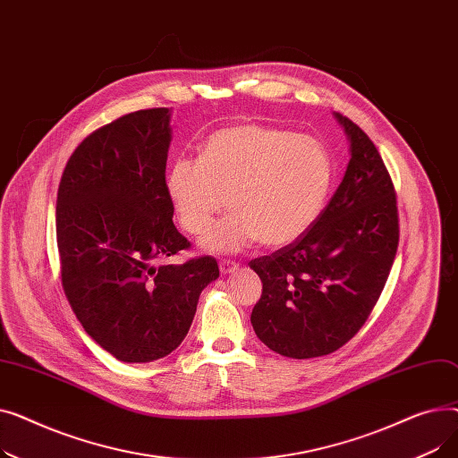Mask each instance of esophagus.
Returning a JSON list of instances; mask_svg holds the SVG:
<instances>
[{
  "instance_id": "34e87169",
  "label": "esophagus",
  "mask_w": 458,
  "mask_h": 458,
  "mask_svg": "<svg viewBox=\"0 0 458 458\" xmlns=\"http://www.w3.org/2000/svg\"><path fill=\"white\" fill-rule=\"evenodd\" d=\"M219 269H221V275H230V273H235L239 269V263H235L232 259H221Z\"/></svg>"
}]
</instances>
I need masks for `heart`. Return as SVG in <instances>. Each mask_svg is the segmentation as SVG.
Returning a JSON list of instances; mask_svg holds the SVG:
<instances>
[{
  "label": "heart",
  "mask_w": 458,
  "mask_h": 458,
  "mask_svg": "<svg viewBox=\"0 0 458 458\" xmlns=\"http://www.w3.org/2000/svg\"><path fill=\"white\" fill-rule=\"evenodd\" d=\"M332 182V159L308 135L263 124L213 131L200 157H176L165 189L185 232L202 233L226 206L233 209L202 237L209 252H237L259 242L293 243L318 221Z\"/></svg>",
  "instance_id": "obj_1"
}]
</instances>
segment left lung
Segmentation results:
<instances>
[{"instance_id": "8db88e82", "label": "left lung", "mask_w": 458, "mask_h": 458, "mask_svg": "<svg viewBox=\"0 0 458 458\" xmlns=\"http://www.w3.org/2000/svg\"><path fill=\"white\" fill-rule=\"evenodd\" d=\"M351 142L345 176L328 206L293 243L249 266L263 290L250 323L287 358L344 347L368 321L399 245L395 189L371 139L334 113Z\"/></svg>"}]
</instances>
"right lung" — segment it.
Segmentation results:
<instances>
[{"mask_svg": "<svg viewBox=\"0 0 458 458\" xmlns=\"http://www.w3.org/2000/svg\"><path fill=\"white\" fill-rule=\"evenodd\" d=\"M171 131L166 107L113 120L70 156L57 191L64 295L90 338L128 364L171 354L219 278L211 256L156 266L191 247L165 189Z\"/></svg>", "mask_w": 458, "mask_h": 458, "instance_id": "right-lung-1", "label": "right lung"}]
</instances>
